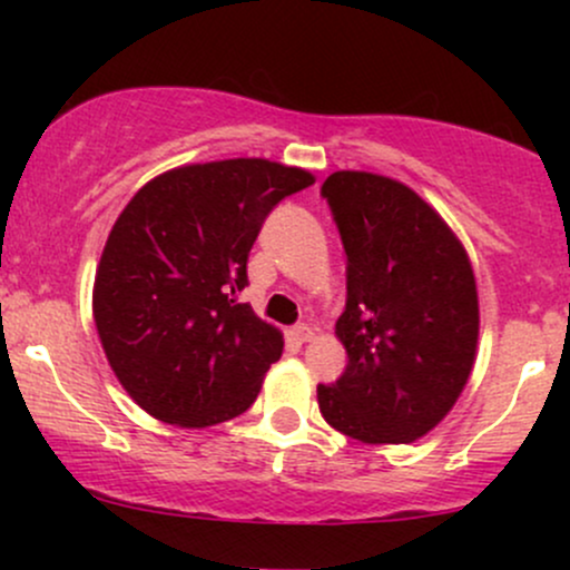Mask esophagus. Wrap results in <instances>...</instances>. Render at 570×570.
<instances>
[{
	"instance_id": "esophagus-1",
	"label": "esophagus",
	"mask_w": 570,
	"mask_h": 570,
	"mask_svg": "<svg viewBox=\"0 0 570 570\" xmlns=\"http://www.w3.org/2000/svg\"><path fill=\"white\" fill-rule=\"evenodd\" d=\"M292 337L297 340V343H311V340H313V330H311V326H307V324H297V326H294V330H292Z\"/></svg>"
}]
</instances>
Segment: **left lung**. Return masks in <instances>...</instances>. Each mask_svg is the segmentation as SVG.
Instances as JSON below:
<instances>
[{"label":"left lung","instance_id":"1","mask_svg":"<svg viewBox=\"0 0 570 570\" xmlns=\"http://www.w3.org/2000/svg\"><path fill=\"white\" fill-rule=\"evenodd\" d=\"M322 195L348 257L335 335L348 353L318 410L364 444H407L453 410L472 375L480 299L469 254L415 189L391 176L335 171Z\"/></svg>","mask_w":570,"mask_h":570}]
</instances>
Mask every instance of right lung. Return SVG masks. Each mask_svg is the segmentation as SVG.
<instances>
[{
    "mask_svg": "<svg viewBox=\"0 0 570 570\" xmlns=\"http://www.w3.org/2000/svg\"><path fill=\"white\" fill-rule=\"evenodd\" d=\"M316 176L265 158L193 163L155 176L117 217L96 267L94 318L128 396L163 423L240 415L284 335L238 303L267 214Z\"/></svg>",
    "mask_w": 570,
    "mask_h": 570,
    "instance_id": "1",
    "label": "right lung"
}]
</instances>
